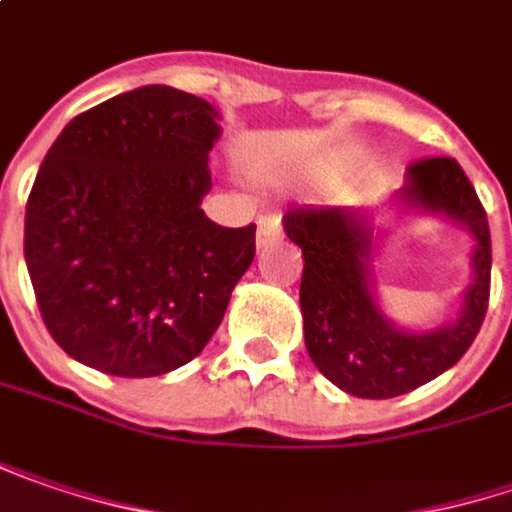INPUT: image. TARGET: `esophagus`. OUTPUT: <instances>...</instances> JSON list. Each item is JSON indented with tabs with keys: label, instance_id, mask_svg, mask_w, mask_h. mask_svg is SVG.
<instances>
[{
	"label": "esophagus",
	"instance_id": "esophagus-1",
	"mask_svg": "<svg viewBox=\"0 0 512 512\" xmlns=\"http://www.w3.org/2000/svg\"><path fill=\"white\" fill-rule=\"evenodd\" d=\"M279 236H282V218L276 216V213L259 218V236H256L259 247H268V244L276 242Z\"/></svg>",
	"mask_w": 512,
	"mask_h": 512
}]
</instances>
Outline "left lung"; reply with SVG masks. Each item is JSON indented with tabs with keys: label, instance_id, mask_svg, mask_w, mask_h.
I'll return each instance as SVG.
<instances>
[{
	"label": "left lung",
	"instance_id": "1",
	"mask_svg": "<svg viewBox=\"0 0 512 512\" xmlns=\"http://www.w3.org/2000/svg\"><path fill=\"white\" fill-rule=\"evenodd\" d=\"M406 204L464 221L475 236V279L461 317L429 334H406L383 320L369 291V216L340 207H294L285 213L288 239L302 247L299 305L305 348L314 366L343 392L386 400L418 389L455 366L487 314L490 302V227L461 164L447 155L409 164Z\"/></svg>",
	"mask_w": 512,
	"mask_h": 512
}]
</instances>
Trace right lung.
Segmentation results:
<instances>
[{
  "mask_svg": "<svg viewBox=\"0 0 512 512\" xmlns=\"http://www.w3.org/2000/svg\"><path fill=\"white\" fill-rule=\"evenodd\" d=\"M218 112L141 86L77 115L48 149L25 207L39 314L68 357L158 377L210 343L256 253V224L204 216Z\"/></svg>",
  "mask_w": 512,
  "mask_h": 512,
  "instance_id": "1",
  "label": "right lung"
}]
</instances>
